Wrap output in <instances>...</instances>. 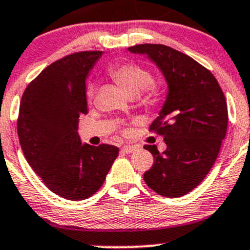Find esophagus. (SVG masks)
Listing matches in <instances>:
<instances>
[{"instance_id":"obj_1","label":"esophagus","mask_w":250,"mask_h":250,"mask_svg":"<svg viewBox=\"0 0 250 250\" xmlns=\"http://www.w3.org/2000/svg\"><path fill=\"white\" fill-rule=\"evenodd\" d=\"M138 148H139V146H137V145H125V146H122L121 151L125 153H132V152H134V151H137Z\"/></svg>"}]
</instances>
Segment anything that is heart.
Returning <instances> with one entry per match:
<instances>
[{
  "label": "heart",
  "mask_w": 250,
  "mask_h": 250,
  "mask_svg": "<svg viewBox=\"0 0 250 250\" xmlns=\"http://www.w3.org/2000/svg\"><path fill=\"white\" fill-rule=\"evenodd\" d=\"M109 75L116 83H118L125 90L129 97L130 95L135 97L146 89L147 90L146 102L150 104H155L160 100V89L151 84L152 77L145 67L134 64V62H127V64L110 67ZM93 94H94V88L93 85H89L87 88L88 100L92 99Z\"/></svg>",
  "instance_id": "b5f03b06"
}]
</instances>
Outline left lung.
<instances>
[{
	"mask_svg": "<svg viewBox=\"0 0 250 250\" xmlns=\"http://www.w3.org/2000/svg\"><path fill=\"white\" fill-rule=\"evenodd\" d=\"M145 55L167 83V95L150 129L157 130L167 148L144 147L153 156L144 174L150 188L165 197H181L202 183L215 162L228 130V105L216 78L196 60L163 44L128 48Z\"/></svg>",
	"mask_w": 250,
	"mask_h": 250,
	"instance_id": "left-lung-1",
	"label": "left lung"
}]
</instances>
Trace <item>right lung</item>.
<instances>
[{"label": "right lung", "instance_id": "obj_1", "mask_svg": "<svg viewBox=\"0 0 250 250\" xmlns=\"http://www.w3.org/2000/svg\"><path fill=\"white\" fill-rule=\"evenodd\" d=\"M103 52H80L46 67L25 89L18 135L27 163L52 192L70 201L94 195L118 147L82 143L78 118L88 112L85 81Z\"/></svg>", "mask_w": 250, "mask_h": 250}]
</instances>
